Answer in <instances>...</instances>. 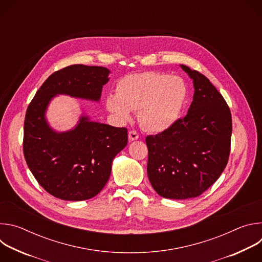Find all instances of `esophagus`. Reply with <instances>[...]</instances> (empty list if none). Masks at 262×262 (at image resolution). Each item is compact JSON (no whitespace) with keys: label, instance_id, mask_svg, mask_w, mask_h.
<instances>
[{"label":"esophagus","instance_id":"obj_1","mask_svg":"<svg viewBox=\"0 0 262 262\" xmlns=\"http://www.w3.org/2000/svg\"><path fill=\"white\" fill-rule=\"evenodd\" d=\"M128 138L130 141H135V140H138L139 139V134L135 130V129H132L128 132Z\"/></svg>","mask_w":262,"mask_h":262}]
</instances>
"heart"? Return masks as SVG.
Wrapping results in <instances>:
<instances>
[{
  "mask_svg": "<svg viewBox=\"0 0 262 262\" xmlns=\"http://www.w3.org/2000/svg\"><path fill=\"white\" fill-rule=\"evenodd\" d=\"M117 94L106 97V106L122 120L138 112L141 124L160 133L170 128L181 116L189 97L183 79L168 73L144 71L128 74L117 84Z\"/></svg>",
  "mask_w": 262,
  "mask_h": 262,
  "instance_id": "b5f03b06",
  "label": "heart"
}]
</instances>
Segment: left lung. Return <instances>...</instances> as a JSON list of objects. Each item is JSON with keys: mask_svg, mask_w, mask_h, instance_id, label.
I'll return each instance as SVG.
<instances>
[{"mask_svg": "<svg viewBox=\"0 0 262 262\" xmlns=\"http://www.w3.org/2000/svg\"><path fill=\"white\" fill-rule=\"evenodd\" d=\"M194 83L188 114L170 128L146 137L147 174L164 198L200 196L225 169L232 133L231 112L222 94L197 70L181 65Z\"/></svg>", "mask_w": 262, "mask_h": 262, "instance_id": "1", "label": "left lung"}]
</instances>
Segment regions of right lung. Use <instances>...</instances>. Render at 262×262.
I'll list each match as a JSON object with an SVG mask.
<instances>
[{
  "label": "right lung",
  "instance_id": "1",
  "mask_svg": "<svg viewBox=\"0 0 262 262\" xmlns=\"http://www.w3.org/2000/svg\"><path fill=\"white\" fill-rule=\"evenodd\" d=\"M110 70L83 64L62 68L46 80L30 102L24 124V156L42 188L56 198L82 201L96 196L110 178L112 162L127 144V129L82 116L71 130L57 133L46 111L57 94L99 100Z\"/></svg>",
  "mask_w": 262,
  "mask_h": 262
}]
</instances>
